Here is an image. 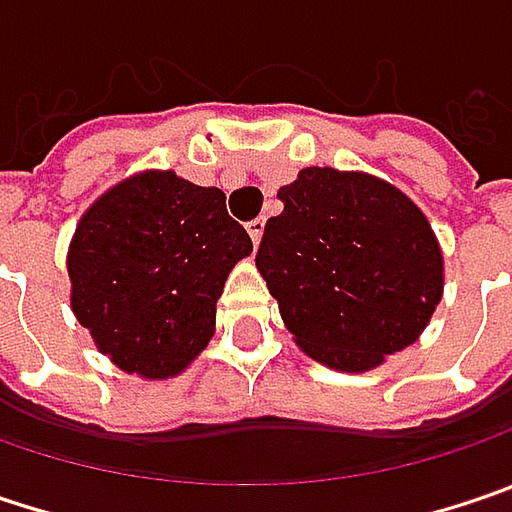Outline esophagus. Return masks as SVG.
Instances as JSON below:
<instances>
[{
	"label": "esophagus",
	"mask_w": 512,
	"mask_h": 512,
	"mask_svg": "<svg viewBox=\"0 0 512 512\" xmlns=\"http://www.w3.org/2000/svg\"><path fill=\"white\" fill-rule=\"evenodd\" d=\"M247 233L253 238V244H259V241H262V233H265V218L250 221V224H247Z\"/></svg>",
	"instance_id": "obj_1"
}]
</instances>
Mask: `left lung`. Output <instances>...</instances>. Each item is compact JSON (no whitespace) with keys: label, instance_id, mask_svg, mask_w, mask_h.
<instances>
[{"label":"left lung","instance_id":"left-lung-1","mask_svg":"<svg viewBox=\"0 0 512 512\" xmlns=\"http://www.w3.org/2000/svg\"><path fill=\"white\" fill-rule=\"evenodd\" d=\"M256 268L294 344L338 373L411 347L443 300V250L425 212L367 171L311 165L276 192Z\"/></svg>","mask_w":512,"mask_h":512}]
</instances>
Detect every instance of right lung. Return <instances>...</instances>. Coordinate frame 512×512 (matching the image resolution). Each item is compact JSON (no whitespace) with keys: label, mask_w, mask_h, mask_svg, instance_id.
Instances as JSON below:
<instances>
[{"label":"right lung","mask_w":512,"mask_h":512,"mask_svg":"<svg viewBox=\"0 0 512 512\" xmlns=\"http://www.w3.org/2000/svg\"><path fill=\"white\" fill-rule=\"evenodd\" d=\"M253 253L227 195L177 171H136L81 215L69 241V303L122 373L180 376L215 335V303Z\"/></svg>","instance_id":"add662e5"}]
</instances>
